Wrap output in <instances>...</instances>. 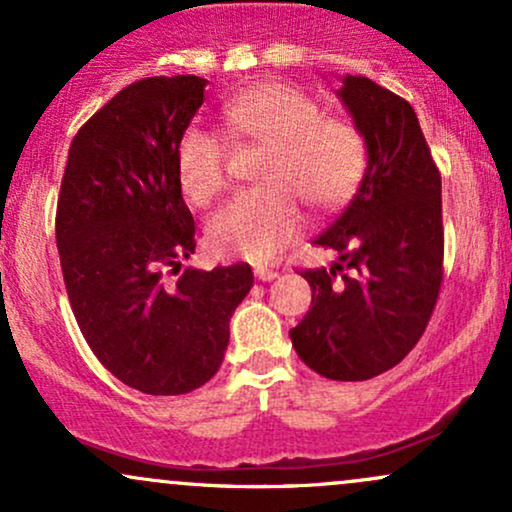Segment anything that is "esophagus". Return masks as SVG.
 <instances>
[{
	"label": "esophagus",
	"mask_w": 512,
	"mask_h": 512,
	"mask_svg": "<svg viewBox=\"0 0 512 512\" xmlns=\"http://www.w3.org/2000/svg\"><path fill=\"white\" fill-rule=\"evenodd\" d=\"M255 276L260 281H272V279H276V276H279V272H274V269H267V267H257Z\"/></svg>",
	"instance_id": "34e87169"
}]
</instances>
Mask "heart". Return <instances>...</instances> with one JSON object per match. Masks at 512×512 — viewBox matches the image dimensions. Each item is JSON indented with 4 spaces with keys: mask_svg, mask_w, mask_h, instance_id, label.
<instances>
[{
    "mask_svg": "<svg viewBox=\"0 0 512 512\" xmlns=\"http://www.w3.org/2000/svg\"><path fill=\"white\" fill-rule=\"evenodd\" d=\"M221 122L233 142L267 144L262 190L233 197L209 221V243L221 255L269 262L301 233L298 197L330 211L356 195L368 166L361 129L322 108L298 88L264 81L243 88L221 105ZM182 195L209 207L226 187V144L216 132L190 127L175 151Z\"/></svg>",
    "mask_w": 512,
    "mask_h": 512,
    "instance_id": "obj_1",
    "label": "heart"
}]
</instances>
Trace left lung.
<instances>
[{
  "instance_id": "obj_1",
  "label": "left lung",
  "mask_w": 512,
  "mask_h": 512,
  "mask_svg": "<svg viewBox=\"0 0 512 512\" xmlns=\"http://www.w3.org/2000/svg\"><path fill=\"white\" fill-rule=\"evenodd\" d=\"M342 98L368 149L361 187L315 240L332 269H303L310 310L289 332L296 354L330 380H368L397 366L426 332L443 284V199L414 108L370 81L344 76Z\"/></svg>"
}]
</instances>
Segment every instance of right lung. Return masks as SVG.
Segmentation results:
<instances>
[{
	"instance_id": "obj_1",
	"label": "right lung",
	"mask_w": 512,
	"mask_h": 512,
	"mask_svg": "<svg viewBox=\"0 0 512 512\" xmlns=\"http://www.w3.org/2000/svg\"><path fill=\"white\" fill-rule=\"evenodd\" d=\"M207 79L149 76L81 125L57 197L64 286L86 344L146 395H185L214 378L250 264L182 269L197 248L175 151Z\"/></svg>"
}]
</instances>
